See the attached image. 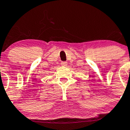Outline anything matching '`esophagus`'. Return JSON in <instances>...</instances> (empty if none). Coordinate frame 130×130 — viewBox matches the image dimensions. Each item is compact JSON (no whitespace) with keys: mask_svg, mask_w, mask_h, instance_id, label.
Returning a JSON list of instances; mask_svg holds the SVG:
<instances>
[{"mask_svg":"<svg viewBox=\"0 0 130 130\" xmlns=\"http://www.w3.org/2000/svg\"><path fill=\"white\" fill-rule=\"evenodd\" d=\"M61 65L63 67H67V62H62Z\"/></svg>","mask_w":130,"mask_h":130,"instance_id":"obj_1","label":"esophagus"}]
</instances>
